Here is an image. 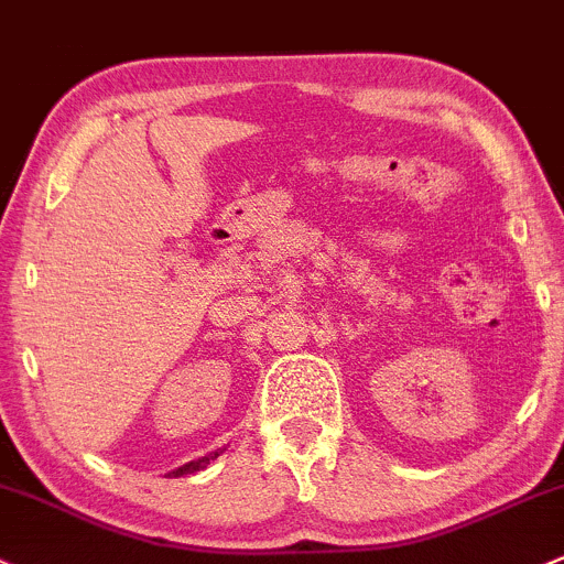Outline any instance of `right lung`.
<instances>
[{"mask_svg": "<svg viewBox=\"0 0 564 564\" xmlns=\"http://www.w3.org/2000/svg\"><path fill=\"white\" fill-rule=\"evenodd\" d=\"M219 455H221V449H216V453L206 455V457H200V460H192V463H187V466L176 468V471H173L171 476H184V474H195V471H203V468H206L208 463H212V460H216V457H219Z\"/></svg>", "mask_w": 564, "mask_h": 564, "instance_id": "add662e5", "label": "right lung"}]
</instances>
